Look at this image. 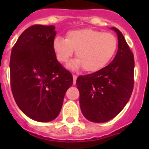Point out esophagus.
Masks as SVG:
<instances>
[{"mask_svg": "<svg viewBox=\"0 0 149 149\" xmlns=\"http://www.w3.org/2000/svg\"><path fill=\"white\" fill-rule=\"evenodd\" d=\"M72 78H73V84H76V81L77 79V75H72Z\"/></svg>", "mask_w": 149, "mask_h": 149, "instance_id": "34e87169", "label": "esophagus"}]
</instances>
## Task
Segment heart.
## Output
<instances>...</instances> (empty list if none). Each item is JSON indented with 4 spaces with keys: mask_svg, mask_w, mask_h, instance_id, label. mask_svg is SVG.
Returning a JSON list of instances; mask_svg holds the SVG:
<instances>
[{
    "mask_svg": "<svg viewBox=\"0 0 149 149\" xmlns=\"http://www.w3.org/2000/svg\"><path fill=\"white\" fill-rule=\"evenodd\" d=\"M118 45L116 37L110 33L92 29L69 31L65 39L57 37L53 40L52 49L61 63H66L74 50L77 59L68 64L76 70L83 67L86 72H97L104 68L115 55Z\"/></svg>",
    "mask_w": 149,
    "mask_h": 149,
    "instance_id": "1",
    "label": "heart"
}]
</instances>
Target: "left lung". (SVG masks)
Segmentation results:
<instances>
[{
    "mask_svg": "<svg viewBox=\"0 0 149 149\" xmlns=\"http://www.w3.org/2000/svg\"><path fill=\"white\" fill-rule=\"evenodd\" d=\"M118 50L109 65L92 74L80 76L77 86L85 118L107 122L118 115L130 99L134 84V58L123 34L116 28Z\"/></svg>",
    "mask_w": 149,
    "mask_h": 149,
    "instance_id": "obj_1",
    "label": "left lung"
}]
</instances>
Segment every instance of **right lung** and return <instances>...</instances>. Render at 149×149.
<instances>
[{"label":"right lung","mask_w":149,"mask_h":149,"mask_svg":"<svg viewBox=\"0 0 149 149\" xmlns=\"http://www.w3.org/2000/svg\"><path fill=\"white\" fill-rule=\"evenodd\" d=\"M53 25L36 24L21 33L10 57V81L15 101L29 118L49 122L57 117L65 93L72 86L71 72L56 60Z\"/></svg>","instance_id":"add662e5"}]
</instances>
